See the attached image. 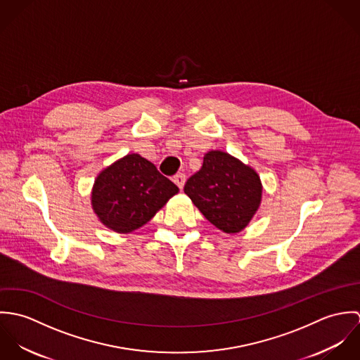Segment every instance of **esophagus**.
<instances>
[{
	"mask_svg": "<svg viewBox=\"0 0 360 360\" xmlns=\"http://www.w3.org/2000/svg\"><path fill=\"white\" fill-rule=\"evenodd\" d=\"M173 181L174 184L179 187V188H183L184 187V183H186V176L183 173H179L176 176H173Z\"/></svg>",
	"mask_w": 360,
	"mask_h": 360,
	"instance_id": "34e87169",
	"label": "esophagus"
}]
</instances>
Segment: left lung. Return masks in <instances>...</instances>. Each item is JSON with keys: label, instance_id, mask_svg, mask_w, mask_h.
<instances>
[{"label": "left lung", "instance_id": "1", "mask_svg": "<svg viewBox=\"0 0 360 360\" xmlns=\"http://www.w3.org/2000/svg\"><path fill=\"white\" fill-rule=\"evenodd\" d=\"M184 193L213 226L224 233H238L259 207L262 184L250 166L231 155L210 151L202 167L187 180Z\"/></svg>", "mask_w": 360, "mask_h": 360}]
</instances>
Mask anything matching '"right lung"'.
Listing matches in <instances>:
<instances>
[{
  "mask_svg": "<svg viewBox=\"0 0 360 360\" xmlns=\"http://www.w3.org/2000/svg\"><path fill=\"white\" fill-rule=\"evenodd\" d=\"M179 188L139 154L106 167L94 183L91 202L103 224L117 233L144 226Z\"/></svg>",
  "mask_w": 360,
  "mask_h": 360,
  "instance_id": "right-lung-1",
  "label": "right lung"
}]
</instances>
